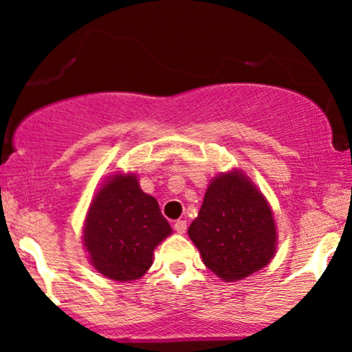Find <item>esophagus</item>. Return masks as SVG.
Segmentation results:
<instances>
[{"mask_svg": "<svg viewBox=\"0 0 352 352\" xmlns=\"http://www.w3.org/2000/svg\"><path fill=\"white\" fill-rule=\"evenodd\" d=\"M173 230H175L177 233H185V230H187V221L185 220H177L175 223H173Z\"/></svg>", "mask_w": 352, "mask_h": 352, "instance_id": "esophagus-1", "label": "esophagus"}]
</instances>
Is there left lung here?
<instances>
[{
    "label": "left lung",
    "instance_id": "obj_1",
    "mask_svg": "<svg viewBox=\"0 0 352 352\" xmlns=\"http://www.w3.org/2000/svg\"><path fill=\"white\" fill-rule=\"evenodd\" d=\"M204 263L223 281L261 270L276 252V227L265 197L238 172L217 177L188 228Z\"/></svg>",
    "mask_w": 352,
    "mask_h": 352
}]
</instances>
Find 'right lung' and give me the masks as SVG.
Wrapping results in <instances>:
<instances>
[{
	"label": "right lung",
	"instance_id": "obj_1",
	"mask_svg": "<svg viewBox=\"0 0 352 352\" xmlns=\"http://www.w3.org/2000/svg\"><path fill=\"white\" fill-rule=\"evenodd\" d=\"M172 233L153 197L135 175H116L100 187L89 208L84 246L106 278L132 281L151 268L155 246Z\"/></svg>",
	"mask_w": 352,
	"mask_h": 352
}]
</instances>
